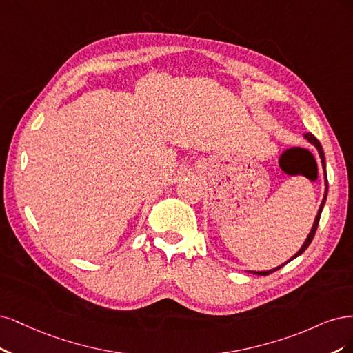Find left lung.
Here are the masks:
<instances>
[{
	"mask_svg": "<svg viewBox=\"0 0 353 353\" xmlns=\"http://www.w3.org/2000/svg\"><path fill=\"white\" fill-rule=\"evenodd\" d=\"M305 138L308 139L316 150H318V152H320V157H321V163H323V168H324V172H325V158H324V151H323V146H321V143H320V141H318L315 136L312 134V133H305ZM327 192H328V183H327V179H325V193H324V199H323V202H321V207H320V210H318V214H316V217H315V221H314V225H312V229H311V233L308 234V237H306V241H305V243H303V246L299 249L298 251V254L294 255L292 259H294L296 256H299L301 254H303L305 251H306V248H308L310 245H311V242H312V239H314V236H315V232H316V227H318V223H320V217H321V211H323V207H324V203H325V199H327ZM292 259H289V261H292ZM288 261V263H289ZM288 263H284V264H281L280 267H277V268H274V270H270V271H252L254 274H258V276H268V274H271V272H274V271H277V270H280L283 265H286Z\"/></svg>",
	"mask_w": 353,
	"mask_h": 353,
	"instance_id": "obj_1",
	"label": "left lung"
}]
</instances>
